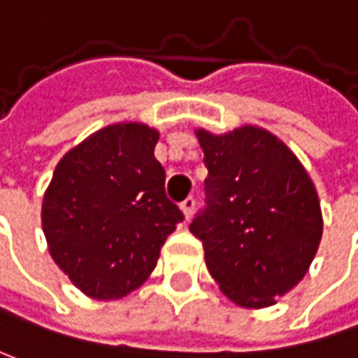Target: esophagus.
<instances>
[{"label":"esophagus","mask_w":358,"mask_h":358,"mask_svg":"<svg viewBox=\"0 0 358 358\" xmlns=\"http://www.w3.org/2000/svg\"><path fill=\"white\" fill-rule=\"evenodd\" d=\"M181 210H183L185 217L189 220V217L193 216V210H195V197H187V199L181 203Z\"/></svg>","instance_id":"34e87169"}]
</instances>
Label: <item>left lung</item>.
<instances>
[{
  "label": "left lung",
  "instance_id": "left-lung-1",
  "mask_svg": "<svg viewBox=\"0 0 358 358\" xmlns=\"http://www.w3.org/2000/svg\"><path fill=\"white\" fill-rule=\"evenodd\" d=\"M203 148L206 208L189 224L220 289L267 308L303 279L322 238L316 187L294 152L257 126L195 132Z\"/></svg>",
  "mask_w": 358,
  "mask_h": 358
}]
</instances>
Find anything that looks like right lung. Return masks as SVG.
I'll use <instances>...</instances> for the list:
<instances>
[{
    "label": "right lung",
    "mask_w": 358,
    "mask_h": 358,
    "mask_svg": "<svg viewBox=\"0 0 358 358\" xmlns=\"http://www.w3.org/2000/svg\"><path fill=\"white\" fill-rule=\"evenodd\" d=\"M157 142L159 132L146 124L106 126L64 155L44 193L50 257L93 299L141 287L166 236L183 222L166 197Z\"/></svg>",
    "instance_id": "right-lung-1"
}]
</instances>
